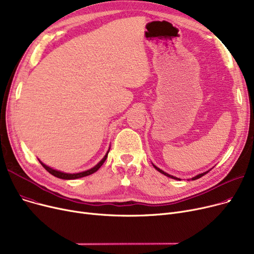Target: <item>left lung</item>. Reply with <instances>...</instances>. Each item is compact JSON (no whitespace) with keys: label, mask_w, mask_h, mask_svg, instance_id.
<instances>
[{"label":"left lung","mask_w":254,"mask_h":254,"mask_svg":"<svg viewBox=\"0 0 254 254\" xmlns=\"http://www.w3.org/2000/svg\"><path fill=\"white\" fill-rule=\"evenodd\" d=\"M153 167H154V168H155V169H156V170H157V171H158V172H159V173H162V174H164V175H166V176H167V177H170V178H173V179H178V178H176V177H174V176H172V175H169V174H168V173H166V172H164V171H163V170H161V169H158V168H157V167H155V166H154V165H153ZM208 172H209V171H207V172H205V173H202V174H198V175H196V176H195V177H193V178H191V179H192V180H195V179H198V178H201V177H202V176H204V175H206V174H207V173H208Z\"/></svg>","instance_id":"left-lung-1"}]
</instances>
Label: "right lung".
Here are the masks:
<instances>
[{
  "label": "right lung",
  "instance_id": "1",
  "mask_svg": "<svg viewBox=\"0 0 254 254\" xmlns=\"http://www.w3.org/2000/svg\"><path fill=\"white\" fill-rule=\"evenodd\" d=\"M108 152H109V151H108ZM107 156H108V153H107V154L104 156V158L102 159V161H101L97 166H95L93 168H91L90 170H87V171H85V172L77 173V174H66V173H63V172H60V171H57V170H53V169H51V168L45 166L43 163H41L40 161H39V162H40V164H41V165L43 166V168H44L47 172L50 173L51 175L56 176V177H58V178H61V179H68V180H71V179H77V178H81V177H85V176H88V175H90V174H93V173L97 172V171L101 168V166H102V165L104 164V162L106 161Z\"/></svg>",
  "mask_w": 254,
  "mask_h": 254
}]
</instances>
